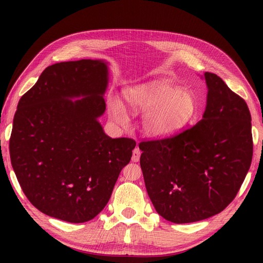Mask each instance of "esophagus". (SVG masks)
<instances>
[{"mask_svg":"<svg viewBox=\"0 0 263 263\" xmlns=\"http://www.w3.org/2000/svg\"><path fill=\"white\" fill-rule=\"evenodd\" d=\"M140 156H141L140 149H139L138 147H136L135 149H133V153H132V161H135V163H137V161H139V159H140Z\"/></svg>","mask_w":263,"mask_h":263,"instance_id":"obj_1","label":"esophagus"}]
</instances>
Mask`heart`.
I'll return each mask as SVG.
<instances>
[{"label": "heart", "mask_w": 263, "mask_h": 263, "mask_svg": "<svg viewBox=\"0 0 263 263\" xmlns=\"http://www.w3.org/2000/svg\"><path fill=\"white\" fill-rule=\"evenodd\" d=\"M125 99L133 114H144L142 130L155 139L171 138L180 133L199 111L197 96L170 82L127 89ZM108 109L116 122L126 121L124 106L117 98L109 99Z\"/></svg>", "instance_id": "b5f03b06"}]
</instances>
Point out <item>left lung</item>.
I'll use <instances>...</instances> for the list:
<instances>
[{
	"mask_svg": "<svg viewBox=\"0 0 263 263\" xmlns=\"http://www.w3.org/2000/svg\"><path fill=\"white\" fill-rule=\"evenodd\" d=\"M202 120L171 138L142 141L140 166L156 211L186 224L224 210L236 197L252 161L251 114L221 78L205 72Z\"/></svg>",
	"mask_w": 263,
	"mask_h": 263,
	"instance_id": "1",
	"label": "left lung"
}]
</instances>
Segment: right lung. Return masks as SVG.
<instances>
[{"label": "right lung", "instance_id": "obj_1", "mask_svg": "<svg viewBox=\"0 0 263 263\" xmlns=\"http://www.w3.org/2000/svg\"><path fill=\"white\" fill-rule=\"evenodd\" d=\"M107 63L53 64L19 100L10 138L15 176L33 206L69 222L91 220L107 204L136 141L105 135ZM83 97L73 101L72 98Z\"/></svg>", "mask_w": 263, "mask_h": 263}]
</instances>
